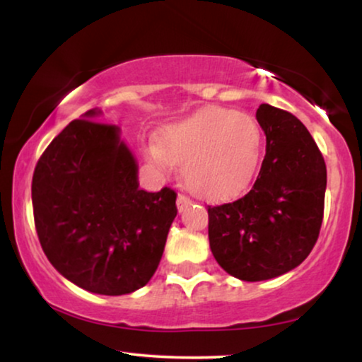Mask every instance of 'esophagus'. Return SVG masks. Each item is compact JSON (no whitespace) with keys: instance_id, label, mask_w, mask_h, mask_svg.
Returning a JSON list of instances; mask_svg holds the SVG:
<instances>
[{"instance_id":"1","label":"esophagus","mask_w":362,"mask_h":362,"mask_svg":"<svg viewBox=\"0 0 362 362\" xmlns=\"http://www.w3.org/2000/svg\"><path fill=\"white\" fill-rule=\"evenodd\" d=\"M176 204H177V209L182 211V209H185L186 206H189V204H191V199H189V197H187L186 194H180V196H177Z\"/></svg>"}]
</instances>
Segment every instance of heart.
<instances>
[{
    "label": "heart",
    "instance_id": "obj_1",
    "mask_svg": "<svg viewBox=\"0 0 362 362\" xmlns=\"http://www.w3.org/2000/svg\"><path fill=\"white\" fill-rule=\"evenodd\" d=\"M262 155V133L244 113L207 107L163 128L150 158L161 170L182 165L187 189L207 199L229 197L249 185Z\"/></svg>",
    "mask_w": 362,
    "mask_h": 362
}]
</instances>
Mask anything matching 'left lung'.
Masks as SVG:
<instances>
[{
  "label": "left lung",
  "mask_w": 362,
  "mask_h": 362,
  "mask_svg": "<svg viewBox=\"0 0 362 362\" xmlns=\"http://www.w3.org/2000/svg\"><path fill=\"white\" fill-rule=\"evenodd\" d=\"M257 122L267 153L254 186L239 199L207 206L212 255L244 281L300 265L318 240L325 211L326 165L306 127L269 103L259 107Z\"/></svg>",
  "instance_id": "8db88e82"
}]
</instances>
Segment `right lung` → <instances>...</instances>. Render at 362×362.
<instances>
[{
  "instance_id": "right-lung-1",
  "label": "right lung",
  "mask_w": 362,
  "mask_h": 362,
  "mask_svg": "<svg viewBox=\"0 0 362 362\" xmlns=\"http://www.w3.org/2000/svg\"><path fill=\"white\" fill-rule=\"evenodd\" d=\"M88 110L54 138L33 175L34 226L59 274L98 295L145 286L177 214L176 191L138 187V168L118 128Z\"/></svg>"
}]
</instances>
